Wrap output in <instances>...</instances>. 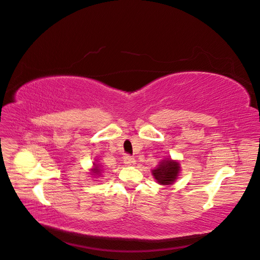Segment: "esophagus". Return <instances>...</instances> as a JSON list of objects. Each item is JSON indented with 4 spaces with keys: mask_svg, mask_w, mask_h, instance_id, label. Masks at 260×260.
<instances>
[{
    "mask_svg": "<svg viewBox=\"0 0 260 260\" xmlns=\"http://www.w3.org/2000/svg\"><path fill=\"white\" fill-rule=\"evenodd\" d=\"M123 164L127 165V166H133V165L136 164V159L133 158L131 156H124L123 157Z\"/></svg>",
    "mask_w": 260,
    "mask_h": 260,
    "instance_id": "obj_1",
    "label": "esophagus"
}]
</instances>
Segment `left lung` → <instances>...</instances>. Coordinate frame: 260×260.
<instances>
[{"instance_id": "left-lung-1", "label": "left lung", "mask_w": 260, "mask_h": 260, "mask_svg": "<svg viewBox=\"0 0 260 260\" xmlns=\"http://www.w3.org/2000/svg\"><path fill=\"white\" fill-rule=\"evenodd\" d=\"M180 171V162L172 159L171 157H167L160 160L157 167L152 170V175L158 184L170 185L178 179Z\"/></svg>"}]
</instances>
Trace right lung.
I'll return each instance as SVG.
<instances>
[{
    "label": "right lung",
    "mask_w": 260,
    "mask_h": 260,
    "mask_svg": "<svg viewBox=\"0 0 260 260\" xmlns=\"http://www.w3.org/2000/svg\"><path fill=\"white\" fill-rule=\"evenodd\" d=\"M102 172H103V167L100 164L99 160H94L92 164V168L90 169V175L91 177H93L94 179H98L101 177Z\"/></svg>",
    "instance_id": "1"
}]
</instances>
